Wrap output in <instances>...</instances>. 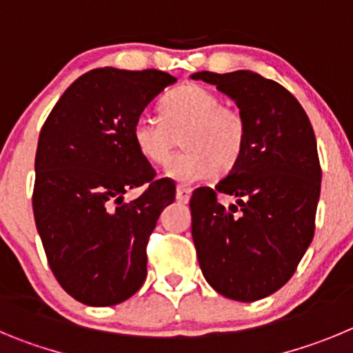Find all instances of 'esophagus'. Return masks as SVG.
Masks as SVG:
<instances>
[{
	"mask_svg": "<svg viewBox=\"0 0 353 353\" xmlns=\"http://www.w3.org/2000/svg\"><path fill=\"white\" fill-rule=\"evenodd\" d=\"M190 196H192V188H186V186H177L176 199L179 200V202L186 204V202L190 200Z\"/></svg>",
	"mask_w": 353,
	"mask_h": 353,
	"instance_id": "esophagus-1",
	"label": "esophagus"
}]
</instances>
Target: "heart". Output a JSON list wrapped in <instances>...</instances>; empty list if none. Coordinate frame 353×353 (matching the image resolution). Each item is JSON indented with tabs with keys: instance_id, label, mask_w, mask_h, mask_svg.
Listing matches in <instances>:
<instances>
[{
	"instance_id": "1",
	"label": "heart",
	"mask_w": 353,
	"mask_h": 353,
	"mask_svg": "<svg viewBox=\"0 0 353 353\" xmlns=\"http://www.w3.org/2000/svg\"><path fill=\"white\" fill-rule=\"evenodd\" d=\"M160 117L141 114L132 128L133 144L151 163H163L181 135L186 151L170 158L163 174L183 184L211 176L216 169L228 170L239 160L246 141V121L234 107L221 105L220 98L199 84L181 85L163 98Z\"/></svg>"
}]
</instances>
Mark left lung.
Segmentation results:
<instances>
[{
    "label": "left lung",
    "mask_w": 353,
    "mask_h": 353,
    "mask_svg": "<svg viewBox=\"0 0 353 353\" xmlns=\"http://www.w3.org/2000/svg\"><path fill=\"white\" fill-rule=\"evenodd\" d=\"M192 79L216 85L246 121L243 153L216 184L236 204L225 208L211 188L195 190L190 200L196 256L218 294L253 303L287 283L315 234L322 183L315 133L278 82L248 70Z\"/></svg>",
    "instance_id": "left-lung-1"
}]
</instances>
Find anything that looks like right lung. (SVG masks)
Segmentation results:
<instances>
[{
	"mask_svg": "<svg viewBox=\"0 0 353 353\" xmlns=\"http://www.w3.org/2000/svg\"><path fill=\"white\" fill-rule=\"evenodd\" d=\"M176 82L160 70H91L61 94L40 132L34 223L54 276L79 303L114 306L144 283L148 237L176 188L154 179L132 128ZM142 183L141 197L124 200Z\"/></svg>",
	"mask_w": 353,
	"mask_h": 353,
	"instance_id": "right-lung-1",
	"label": "right lung"
}]
</instances>
